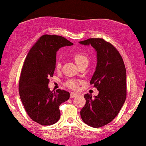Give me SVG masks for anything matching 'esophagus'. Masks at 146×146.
Listing matches in <instances>:
<instances>
[{"label":"esophagus","instance_id":"1","mask_svg":"<svg viewBox=\"0 0 146 146\" xmlns=\"http://www.w3.org/2000/svg\"><path fill=\"white\" fill-rule=\"evenodd\" d=\"M78 93H73V92H72V93H71V94H70V97L71 98H73V97H75V96H78Z\"/></svg>","mask_w":146,"mask_h":146}]
</instances>
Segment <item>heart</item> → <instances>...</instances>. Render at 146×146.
I'll use <instances>...</instances> for the list:
<instances>
[{
	"label": "heart",
	"mask_w": 146,
	"mask_h": 146,
	"mask_svg": "<svg viewBox=\"0 0 146 146\" xmlns=\"http://www.w3.org/2000/svg\"><path fill=\"white\" fill-rule=\"evenodd\" d=\"M73 58H74L75 62H76V64H78V66L84 62H88V59L86 55L82 53V52H77V53H75L74 56H73ZM60 68L61 63L58 60L56 62V68L57 70H59ZM65 86L67 88H68L72 89V90H75L78 87V82L74 80H68L66 82Z\"/></svg>",
	"instance_id": "obj_1"
}]
</instances>
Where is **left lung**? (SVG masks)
Listing matches in <instances>:
<instances>
[{"mask_svg": "<svg viewBox=\"0 0 146 146\" xmlns=\"http://www.w3.org/2000/svg\"><path fill=\"white\" fill-rule=\"evenodd\" d=\"M91 45L96 52V66L90 84L99 94L84 95L86 103L80 111L88 125L99 128L115 118L123 106L126 96V71L124 63L115 47L103 38H92L80 41Z\"/></svg>", "mask_w": 146, "mask_h": 146, "instance_id": "1", "label": "left lung"}]
</instances>
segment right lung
I'll return each instance as SVG.
<instances>
[{"mask_svg": "<svg viewBox=\"0 0 146 146\" xmlns=\"http://www.w3.org/2000/svg\"><path fill=\"white\" fill-rule=\"evenodd\" d=\"M73 45L61 36L43 35L30 50L24 61L19 82L20 99L29 117L41 125L57 122L60 117V105L70 97L69 92L65 90L51 91L48 84L56 68L57 51Z\"/></svg>", "mask_w": 146, "mask_h": 146, "instance_id": "add662e5", "label": "right lung"}]
</instances>
